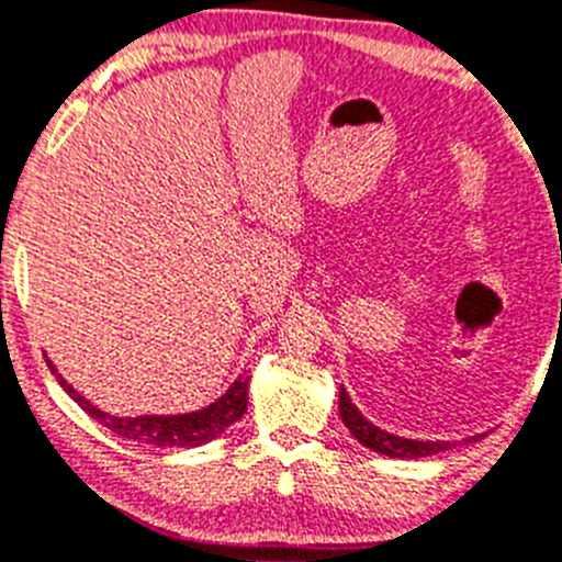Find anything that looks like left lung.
I'll list each match as a JSON object with an SVG mask.
<instances>
[{
    "label": "left lung",
    "instance_id": "8db88e82",
    "mask_svg": "<svg viewBox=\"0 0 562 562\" xmlns=\"http://www.w3.org/2000/svg\"><path fill=\"white\" fill-rule=\"evenodd\" d=\"M338 412H341L344 426L350 428L352 437L361 445H367L369 451L383 453V457L392 459H423L434 457V453H442L448 448H453V442H423V439H406L394 437V434L383 431V428L372 426L367 417L356 408V403L350 401V394L344 392V386L338 389Z\"/></svg>",
    "mask_w": 562,
    "mask_h": 562
}]
</instances>
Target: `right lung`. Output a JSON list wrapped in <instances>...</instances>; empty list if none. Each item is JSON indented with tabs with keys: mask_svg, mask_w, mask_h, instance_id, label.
Wrapping results in <instances>:
<instances>
[{
	"mask_svg": "<svg viewBox=\"0 0 562 562\" xmlns=\"http://www.w3.org/2000/svg\"><path fill=\"white\" fill-rule=\"evenodd\" d=\"M49 369L55 372L53 361H47ZM58 383L67 389V394L83 408L89 417H94L100 426H105L109 431H114L123 439H134V442L143 445H156V448H195V445H204L210 439L221 437L232 423L246 414L249 406V378H237L229 389H226L224 397H218L215 403H210L206 408L193 414H145V417H114V414L100 412L98 406L86 401L83 394L75 392L64 378L58 375Z\"/></svg>",
	"mask_w": 562,
	"mask_h": 562,
	"instance_id": "add662e5",
	"label": "right lung"
}]
</instances>
